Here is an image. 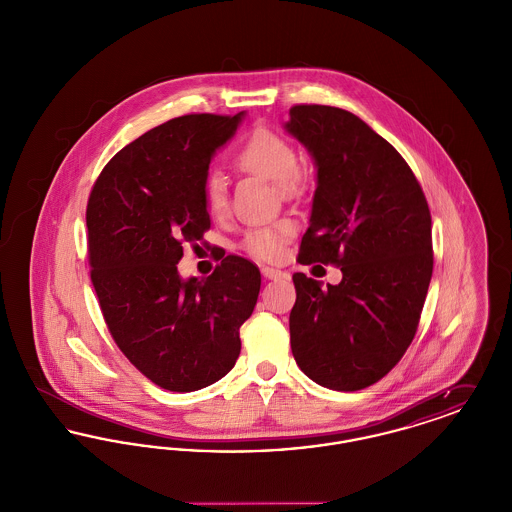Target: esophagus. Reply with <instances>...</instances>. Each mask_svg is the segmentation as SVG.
Returning <instances> with one entry per match:
<instances>
[{"instance_id":"obj_1","label":"esophagus","mask_w":512,"mask_h":512,"mask_svg":"<svg viewBox=\"0 0 512 512\" xmlns=\"http://www.w3.org/2000/svg\"><path fill=\"white\" fill-rule=\"evenodd\" d=\"M261 272H263V276H265V278H268V280L288 278V272H284V270H278V268L263 267L261 268Z\"/></svg>"}]
</instances>
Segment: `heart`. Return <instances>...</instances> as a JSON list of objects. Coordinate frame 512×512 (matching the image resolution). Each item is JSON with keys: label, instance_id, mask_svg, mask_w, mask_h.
I'll return each mask as SVG.
<instances>
[{"label": "heart", "instance_id": "heart-1", "mask_svg": "<svg viewBox=\"0 0 512 512\" xmlns=\"http://www.w3.org/2000/svg\"><path fill=\"white\" fill-rule=\"evenodd\" d=\"M238 163L245 171L263 176L272 184H286L297 172V153L290 142L270 130H257L247 140L238 155ZM205 203L211 213L226 209V178L220 172H211L205 182ZM292 222H278L267 228H255L245 236V249L263 261H274L282 255L284 244L292 236Z\"/></svg>", "mask_w": 512, "mask_h": 512}]
</instances>
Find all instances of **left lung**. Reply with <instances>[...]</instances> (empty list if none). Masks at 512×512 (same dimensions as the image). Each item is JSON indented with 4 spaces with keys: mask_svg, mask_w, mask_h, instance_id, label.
Masks as SVG:
<instances>
[{
    "mask_svg": "<svg viewBox=\"0 0 512 512\" xmlns=\"http://www.w3.org/2000/svg\"><path fill=\"white\" fill-rule=\"evenodd\" d=\"M284 130L317 169L299 263L343 274L326 288L293 274V357L324 388L363 390L413 341L434 268L430 209L405 159L357 115L295 105Z\"/></svg>",
    "mask_w": 512,
    "mask_h": 512,
    "instance_id": "8db88e82",
    "label": "left lung"
}]
</instances>
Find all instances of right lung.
<instances>
[{"instance_id": "obj_1", "label": "right lung", "mask_w": 512, "mask_h": 512, "mask_svg": "<svg viewBox=\"0 0 512 512\" xmlns=\"http://www.w3.org/2000/svg\"><path fill=\"white\" fill-rule=\"evenodd\" d=\"M245 111L186 115L151 128L105 165L90 194L88 257L99 307L128 361L169 391L201 390L236 365L261 272L228 255L182 278V244L211 228L205 182Z\"/></svg>"}]
</instances>
